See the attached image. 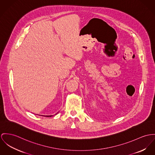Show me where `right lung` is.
<instances>
[{
    "mask_svg": "<svg viewBox=\"0 0 155 155\" xmlns=\"http://www.w3.org/2000/svg\"><path fill=\"white\" fill-rule=\"evenodd\" d=\"M45 116V117H52V115H51V116Z\"/></svg>",
    "mask_w": 155,
    "mask_h": 155,
    "instance_id": "obj_1",
    "label": "right lung"
}]
</instances>
